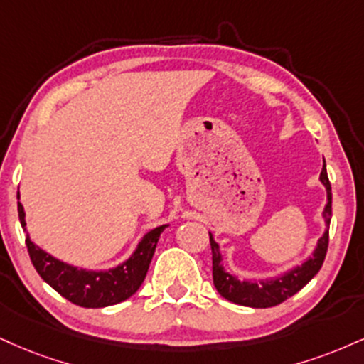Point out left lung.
I'll list each match as a JSON object with an SVG mask.
<instances>
[{
	"mask_svg": "<svg viewBox=\"0 0 364 364\" xmlns=\"http://www.w3.org/2000/svg\"><path fill=\"white\" fill-rule=\"evenodd\" d=\"M318 179H321V183L327 191V203L322 212L323 222H326V230H323L322 237L317 240V246L312 251V256L301 261L300 264L283 271L278 277L259 279H240L239 277H235L234 273L225 269L224 254H222L220 246H218L212 232H208L210 246H212L213 284H215L217 291L224 299L232 301V304L242 305V307H274V305L290 299L296 291H300L318 273V269L322 268L323 259H326L327 246H329V224L332 217V191L329 178H327L326 161H323V168Z\"/></svg>",
	"mask_w": 364,
	"mask_h": 364,
	"instance_id": "8db88e82",
	"label": "left lung"
}]
</instances>
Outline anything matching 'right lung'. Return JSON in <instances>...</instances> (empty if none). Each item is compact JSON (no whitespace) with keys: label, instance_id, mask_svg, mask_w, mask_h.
Listing matches in <instances>:
<instances>
[{"label":"right lung","instance_id":"obj_1","mask_svg":"<svg viewBox=\"0 0 364 364\" xmlns=\"http://www.w3.org/2000/svg\"><path fill=\"white\" fill-rule=\"evenodd\" d=\"M16 198L20 200V191L16 193ZM18 218L23 232L27 234L25 240H27L30 259L41 278L49 283L64 299L86 309L108 307V305L120 304V301L130 299L146 278L159 235L168 227V224H164L149 230L139 240L134 252L120 264L112 266L108 269H86L57 259L52 254L46 252L42 247L32 242L27 232L23 205L20 201Z\"/></svg>","mask_w":364,"mask_h":364}]
</instances>
